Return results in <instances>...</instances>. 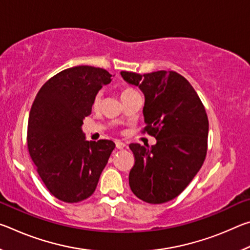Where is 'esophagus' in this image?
Wrapping results in <instances>:
<instances>
[{
  "mask_svg": "<svg viewBox=\"0 0 250 250\" xmlns=\"http://www.w3.org/2000/svg\"><path fill=\"white\" fill-rule=\"evenodd\" d=\"M116 146H117V149H124V147H125V143L121 142V141H117Z\"/></svg>",
  "mask_w": 250,
  "mask_h": 250,
  "instance_id": "34e87169",
  "label": "esophagus"
}]
</instances>
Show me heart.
Returning a JSON list of instances; mask_svg holds the SVG:
<instances>
[{"label":"heart","mask_w":250,"mask_h":250,"mask_svg":"<svg viewBox=\"0 0 250 250\" xmlns=\"http://www.w3.org/2000/svg\"><path fill=\"white\" fill-rule=\"evenodd\" d=\"M131 90H133V89H130V88H128V89H125V91H131ZM101 98H103V94H101V92H99V94H97V96L95 97V100H94V105H95V107H98V105L100 104Z\"/></svg>","instance_id":"b5f03b06"}]
</instances>
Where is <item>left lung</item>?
Instances as JSON below:
<instances>
[{
    "mask_svg": "<svg viewBox=\"0 0 250 250\" xmlns=\"http://www.w3.org/2000/svg\"><path fill=\"white\" fill-rule=\"evenodd\" d=\"M120 75L145 95V131L156 139L151 147L129 146L135 159L130 188L143 202L162 204L183 192L204 163L208 137L205 108L192 84L175 71Z\"/></svg>",
    "mask_w": 250,
    "mask_h": 250,
    "instance_id": "obj_1",
    "label": "left lung"
}]
</instances>
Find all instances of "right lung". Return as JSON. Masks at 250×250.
Returning a JSON list of instances; mask_svg holds the SVG:
<instances>
[{
    "label": "right lung",
    "mask_w": 250,
    "mask_h": 250,
    "mask_svg": "<svg viewBox=\"0 0 250 250\" xmlns=\"http://www.w3.org/2000/svg\"><path fill=\"white\" fill-rule=\"evenodd\" d=\"M111 77L98 67H71L46 82L33 103L29 155L48 191L62 202L78 203L92 195L116 147L111 140H86L82 129L95 97Z\"/></svg>",
    "instance_id": "right-lung-1"
}]
</instances>
